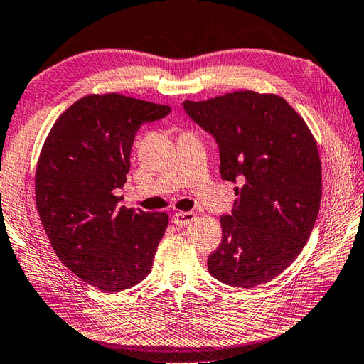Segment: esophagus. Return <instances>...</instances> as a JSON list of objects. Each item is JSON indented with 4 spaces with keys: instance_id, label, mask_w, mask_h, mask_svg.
<instances>
[{
    "instance_id": "1",
    "label": "esophagus",
    "mask_w": 364,
    "mask_h": 364,
    "mask_svg": "<svg viewBox=\"0 0 364 364\" xmlns=\"http://www.w3.org/2000/svg\"><path fill=\"white\" fill-rule=\"evenodd\" d=\"M193 220H196V214L193 213H176L172 217V222L176 226H188Z\"/></svg>"
}]
</instances>
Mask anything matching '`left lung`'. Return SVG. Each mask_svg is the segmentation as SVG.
<instances>
[{
    "label": "left lung",
    "instance_id": "1",
    "mask_svg": "<svg viewBox=\"0 0 364 364\" xmlns=\"http://www.w3.org/2000/svg\"><path fill=\"white\" fill-rule=\"evenodd\" d=\"M183 107L215 138L222 180L240 183L232 214L220 217L223 235L208 257L209 273L242 289L269 282L299 256L319 213L314 134L276 95L234 91Z\"/></svg>",
    "mask_w": 364,
    "mask_h": 364
}]
</instances>
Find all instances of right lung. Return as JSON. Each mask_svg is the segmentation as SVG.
Returning <instances> with one entry per match:
<instances>
[{
	"label": "right lung",
	"mask_w": 364,
	"mask_h": 364,
	"mask_svg": "<svg viewBox=\"0 0 364 364\" xmlns=\"http://www.w3.org/2000/svg\"><path fill=\"white\" fill-rule=\"evenodd\" d=\"M171 107L107 92L79 99L50 129L36 172L41 225L57 257L83 282L121 291L146 277L168 225L166 213L117 206L134 134Z\"/></svg>",
	"instance_id": "1"
}]
</instances>
